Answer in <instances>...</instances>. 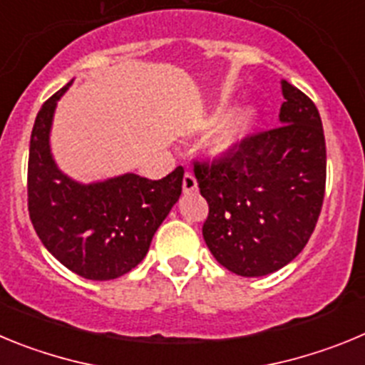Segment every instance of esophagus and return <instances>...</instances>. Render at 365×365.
Returning a JSON list of instances; mask_svg holds the SVG:
<instances>
[{
    "label": "esophagus",
    "instance_id": "34e87169",
    "mask_svg": "<svg viewBox=\"0 0 365 365\" xmlns=\"http://www.w3.org/2000/svg\"><path fill=\"white\" fill-rule=\"evenodd\" d=\"M195 190H197V179L193 177V173H185V177H182V192L192 193Z\"/></svg>",
    "mask_w": 365,
    "mask_h": 365
}]
</instances>
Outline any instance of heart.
Listing matches in <instances>:
<instances>
[{
    "instance_id": "heart-1",
    "label": "heart",
    "mask_w": 365,
    "mask_h": 365,
    "mask_svg": "<svg viewBox=\"0 0 365 365\" xmlns=\"http://www.w3.org/2000/svg\"><path fill=\"white\" fill-rule=\"evenodd\" d=\"M227 114V106H219L205 122L208 128L223 122L208 140V151L212 157H219V159L240 153L248 138L252 137L257 122H259V108L256 104H243L235 108L228 118ZM225 116L227 118L225 119Z\"/></svg>"
}]
</instances>
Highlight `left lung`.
<instances>
[{
  "mask_svg": "<svg viewBox=\"0 0 365 365\" xmlns=\"http://www.w3.org/2000/svg\"><path fill=\"white\" fill-rule=\"evenodd\" d=\"M279 128L240 153L195 164L208 202L202 237L225 269L245 278L291 263L316 227L325 193V137L314 102L282 80Z\"/></svg>",
  "mask_w": 365,
  "mask_h": 365,
  "instance_id": "left-lung-1",
  "label": "left lung"
}]
</instances>
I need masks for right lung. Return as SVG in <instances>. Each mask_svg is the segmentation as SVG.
<instances>
[{"label": "right lung", "instance_id": "obj_1", "mask_svg": "<svg viewBox=\"0 0 365 365\" xmlns=\"http://www.w3.org/2000/svg\"><path fill=\"white\" fill-rule=\"evenodd\" d=\"M54 93L38 111L29 148V215L43 247L86 279L106 282L130 272L146 257L160 222L179 201L185 170L150 180L137 173L83 185L58 168L51 153Z\"/></svg>", "mask_w": 365, "mask_h": 365}]
</instances>
